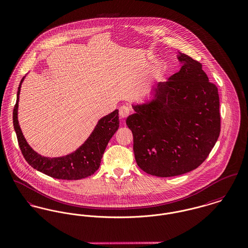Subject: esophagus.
Instances as JSON below:
<instances>
[{
	"label": "esophagus",
	"instance_id": "1",
	"mask_svg": "<svg viewBox=\"0 0 248 248\" xmlns=\"http://www.w3.org/2000/svg\"><path fill=\"white\" fill-rule=\"evenodd\" d=\"M130 113V109L127 108V107H121L120 109H119V115H120V118L124 120L128 117V115Z\"/></svg>",
	"mask_w": 248,
	"mask_h": 248
}]
</instances>
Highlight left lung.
Returning <instances> with one entry per match:
<instances>
[{"mask_svg": "<svg viewBox=\"0 0 248 248\" xmlns=\"http://www.w3.org/2000/svg\"><path fill=\"white\" fill-rule=\"evenodd\" d=\"M176 57L179 72L153 87L149 99L133 104L135 113L126 119L138 166L159 177L196 169L220 135L217 87L201 63L180 52Z\"/></svg>", "mask_w": 248, "mask_h": 248, "instance_id": "8db88e82", "label": "left lung"}]
</instances>
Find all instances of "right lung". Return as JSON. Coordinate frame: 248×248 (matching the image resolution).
Wrapping results in <instances>:
<instances>
[{"label":"right lung","instance_id":"right-lung-1","mask_svg":"<svg viewBox=\"0 0 248 248\" xmlns=\"http://www.w3.org/2000/svg\"><path fill=\"white\" fill-rule=\"evenodd\" d=\"M24 78L25 77L20 80L18 88L17 102L13 110V125L25 160L34 169L57 179L77 180L93 174L100 167L103 154L108 141L119 128V110L116 109L101 118L90 137L75 152L57 157L41 155L29 145L19 126V93Z\"/></svg>","mask_w":248,"mask_h":248}]
</instances>
